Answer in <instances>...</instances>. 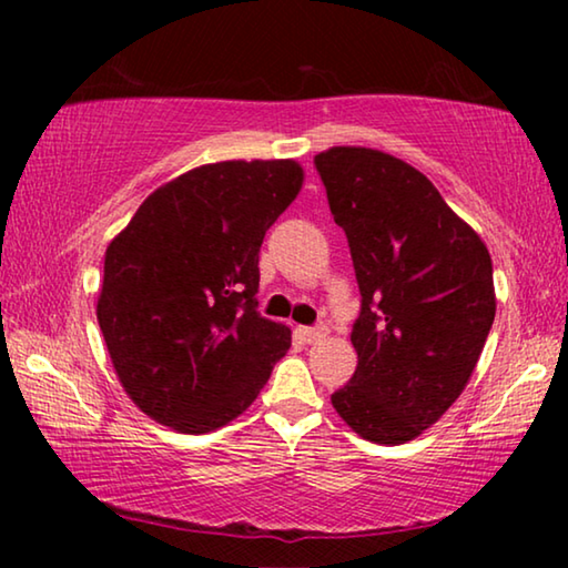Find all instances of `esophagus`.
<instances>
[{"label":"esophagus","instance_id":"34e87169","mask_svg":"<svg viewBox=\"0 0 568 568\" xmlns=\"http://www.w3.org/2000/svg\"><path fill=\"white\" fill-rule=\"evenodd\" d=\"M295 333L301 335L305 343H318L321 338H325V333H328V328H325L323 323L321 325H301V328H297Z\"/></svg>","mask_w":568,"mask_h":568}]
</instances>
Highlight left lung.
Wrapping results in <instances>:
<instances>
[{
	"mask_svg": "<svg viewBox=\"0 0 568 568\" xmlns=\"http://www.w3.org/2000/svg\"><path fill=\"white\" fill-rule=\"evenodd\" d=\"M313 162L361 291L351 331L358 365L333 408L365 440L406 444L444 416L476 368L496 315L491 255L403 160L331 148Z\"/></svg>",
	"mask_w": 568,
	"mask_h": 568,
	"instance_id": "obj_1",
	"label": "left lung"
}]
</instances>
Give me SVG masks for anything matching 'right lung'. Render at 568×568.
<instances>
[{
	"label": "right lung",
	"mask_w": 568,
	"mask_h": 568,
	"mask_svg": "<svg viewBox=\"0 0 568 568\" xmlns=\"http://www.w3.org/2000/svg\"><path fill=\"white\" fill-rule=\"evenodd\" d=\"M303 185L293 160L203 165L152 192L104 255L100 331L128 396L182 434L237 418L291 348L257 313L261 245Z\"/></svg>",
	"instance_id": "obj_1"
}]
</instances>
